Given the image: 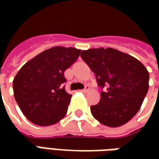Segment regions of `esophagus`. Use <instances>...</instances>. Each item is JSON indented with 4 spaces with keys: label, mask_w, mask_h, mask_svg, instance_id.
Listing matches in <instances>:
<instances>
[{
    "label": "esophagus",
    "mask_w": 159,
    "mask_h": 159,
    "mask_svg": "<svg viewBox=\"0 0 159 159\" xmlns=\"http://www.w3.org/2000/svg\"><path fill=\"white\" fill-rule=\"evenodd\" d=\"M89 91V85H86V87H85V89L83 90H81V92L82 93H88Z\"/></svg>",
    "instance_id": "obj_1"
}]
</instances>
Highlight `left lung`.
I'll list each match as a JSON object with an SVG mask.
<instances>
[{
	"instance_id": "8db88e82",
	"label": "left lung",
	"mask_w": 159,
	"mask_h": 159,
	"mask_svg": "<svg viewBox=\"0 0 159 159\" xmlns=\"http://www.w3.org/2000/svg\"><path fill=\"white\" fill-rule=\"evenodd\" d=\"M82 59L96 76L100 100L90 107L93 117L106 126L116 128L134 117L149 89V72L143 64L128 53L100 48L83 50Z\"/></svg>"
}]
</instances>
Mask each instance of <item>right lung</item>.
Wrapping results in <instances>:
<instances>
[{"mask_svg": "<svg viewBox=\"0 0 159 159\" xmlns=\"http://www.w3.org/2000/svg\"><path fill=\"white\" fill-rule=\"evenodd\" d=\"M75 48L53 47L26 62L13 79V94L25 117L38 126L55 124L66 116L71 94L64 72L79 57Z\"/></svg>", "mask_w": 159, "mask_h": 159, "instance_id": "add662e5", "label": "right lung"}]
</instances>
